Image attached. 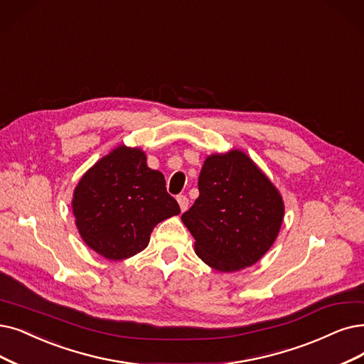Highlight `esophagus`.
Wrapping results in <instances>:
<instances>
[{"label":"esophagus","mask_w":364,"mask_h":364,"mask_svg":"<svg viewBox=\"0 0 364 364\" xmlns=\"http://www.w3.org/2000/svg\"><path fill=\"white\" fill-rule=\"evenodd\" d=\"M178 203H179L181 210L185 212L188 209V205H190V200H188L186 196H178Z\"/></svg>","instance_id":"34e87169"}]
</instances>
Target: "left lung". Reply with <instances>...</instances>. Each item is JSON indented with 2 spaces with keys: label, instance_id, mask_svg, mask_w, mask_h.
Here are the masks:
<instances>
[{
  "label": "left lung",
  "instance_id": "obj_1",
  "mask_svg": "<svg viewBox=\"0 0 364 364\" xmlns=\"http://www.w3.org/2000/svg\"><path fill=\"white\" fill-rule=\"evenodd\" d=\"M198 191L182 215L196 239V254L224 273L255 264L272 248L284 221L278 188L248 155L231 149L205 159Z\"/></svg>",
  "mask_w": 364,
  "mask_h": 364
}]
</instances>
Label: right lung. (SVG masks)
I'll return each instance as SVG.
<instances>
[{"label":"right lung","instance_id":"1","mask_svg":"<svg viewBox=\"0 0 364 364\" xmlns=\"http://www.w3.org/2000/svg\"><path fill=\"white\" fill-rule=\"evenodd\" d=\"M73 215L83 242L112 261L146 248L154 227L181 213L164 174L140 148L119 144L86 171L75 188Z\"/></svg>","mask_w":364,"mask_h":364}]
</instances>
